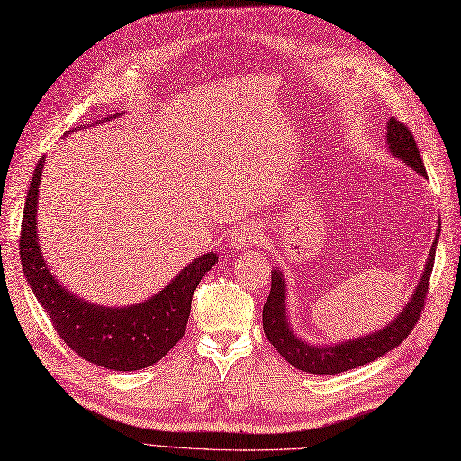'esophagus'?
I'll list each match as a JSON object with an SVG mask.
<instances>
[{"instance_id":"esophagus-1","label":"esophagus","mask_w":461,"mask_h":461,"mask_svg":"<svg viewBox=\"0 0 461 461\" xmlns=\"http://www.w3.org/2000/svg\"><path fill=\"white\" fill-rule=\"evenodd\" d=\"M261 240H263V232L256 225V222H244V225L232 230L230 239H229V246H230V249H234V252H239V249L259 246Z\"/></svg>"}]
</instances>
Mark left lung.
Here are the masks:
<instances>
[{
    "mask_svg": "<svg viewBox=\"0 0 461 461\" xmlns=\"http://www.w3.org/2000/svg\"><path fill=\"white\" fill-rule=\"evenodd\" d=\"M386 144L393 156L410 165L411 169L420 173L421 176H427L421 153L415 144L413 134L410 132L406 124L394 117H390L386 124ZM438 236L440 229L437 230L435 242L430 246L420 285L413 290L410 302L403 305L400 315L394 317V321H390V323L381 330H375L373 334H366V337L352 339L342 344L313 346L298 339V334L292 330L286 315L285 276L281 271L275 269L271 273L269 298L263 305L265 337H267V340L275 346V350H278V354H281L290 366L313 375H337L348 369L366 366L369 361L384 356L386 352H390L393 348H396L408 339V334L413 330L417 319L423 313Z\"/></svg>",
    "mask_w": 461,
    "mask_h": 461,
    "instance_id": "1",
    "label": "left lung"
}]
</instances>
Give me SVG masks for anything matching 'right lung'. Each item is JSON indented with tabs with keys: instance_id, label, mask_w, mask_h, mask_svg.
Instances as JSON below:
<instances>
[{
	"instance_id": "right-lung-1",
	"label": "right lung",
	"mask_w": 461,
	"mask_h": 461,
	"mask_svg": "<svg viewBox=\"0 0 461 461\" xmlns=\"http://www.w3.org/2000/svg\"><path fill=\"white\" fill-rule=\"evenodd\" d=\"M44 158L36 165L21 222V263L36 300L44 305L61 340L82 359L113 371L149 367L185 337L192 294L213 267L209 252L188 263L173 281L146 302L127 308H105L71 294L55 281L40 252L38 186Z\"/></svg>"
}]
</instances>
